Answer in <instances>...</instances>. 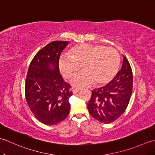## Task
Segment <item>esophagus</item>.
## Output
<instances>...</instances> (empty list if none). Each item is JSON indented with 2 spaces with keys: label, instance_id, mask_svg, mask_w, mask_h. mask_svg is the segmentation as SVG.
I'll return each instance as SVG.
<instances>
[{
  "label": "esophagus",
  "instance_id": "34e87169",
  "mask_svg": "<svg viewBox=\"0 0 155 155\" xmlns=\"http://www.w3.org/2000/svg\"><path fill=\"white\" fill-rule=\"evenodd\" d=\"M82 89H80V88H76V89H74V90H73V94H77V92H78L79 91H81Z\"/></svg>",
  "mask_w": 155,
  "mask_h": 155
}]
</instances>
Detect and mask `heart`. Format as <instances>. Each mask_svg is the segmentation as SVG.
Returning <instances> with one entry per match:
<instances>
[{"instance_id": "b5f03b06", "label": "heart", "mask_w": 155, "mask_h": 155, "mask_svg": "<svg viewBox=\"0 0 155 155\" xmlns=\"http://www.w3.org/2000/svg\"><path fill=\"white\" fill-rule=\"evenodd\" d=\"M120 64V56L116 49L106 46L80 44L72 48L69 55L59 59L61 74L70 79L82 66L85 71L71 80L74 86H102L108 84L116 75Z\"/></svg>"}]
</instances>
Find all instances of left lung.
<instances>
[{
	"label": "left lung",
	"instance_id": "left-lung-1",
	"mask_svg": "<svg viewBox=\"0 0 155 155\" xmlns=\"http://www.w3.org/2000/svg\"><path fill=\"white\" fill-rule=\"evenodd\" d=\"M133 91V73L130 64L124 56L121 70L110 83L94 89L88 103L90 114L103 124H110L126 110Z\"/></svg>",
	"mask_w": 155,
	"mask_h": 155
}]
</instances>
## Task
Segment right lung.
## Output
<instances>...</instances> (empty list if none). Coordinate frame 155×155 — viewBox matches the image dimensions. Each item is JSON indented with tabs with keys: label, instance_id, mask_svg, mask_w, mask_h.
I'll return each mask as SVG.
<instances>
[{
	"label": "right lung",
	"instance_id": "right-lung-1",
	"mask_svg": "<svg viewBox=\"0 0 155 155\" xmlns=\"http://www.w3.org/2000/svg\"><path fill=\"white\" fill-rule=\"evenodd\" d=\"M67 45L65 41L49 43L36 53L28 69L25 82L26 101L34 116L47 125L63 121L70 111L69 99L73 92L59 67L61 53Z\"/></svg>",
	"mask_w": 155,
	"mask_h": 155
}]
</instances>
